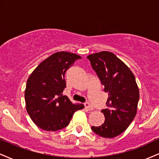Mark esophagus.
<instances>
[{
  "label": "esophagus",
  "mask_w": 159,
  "mask_h": 159,
  "mask_svg": "<svg viewBox=\"0 0 159 159\" xmlns=\"http://www.w3.org/2000/svg\"><path fill=\"white\" fill-rule=\"evenodd\" d=\"M84 106H85V108L87 109L88 111H92L93 110V107L92 106V105H90L89 102H86L84 103Z\"/></svg>",
  "instance_id": "1"
}]
</instances>
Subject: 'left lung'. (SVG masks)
<instances>
[{
	"instance_id": "8db88e82",
	"label": "left lung",
	"mask_w": 159,
	"mask_h": 159,
	"mask_svg": "<svg viewBox=\"0 0 159 159\" xmlns=\"http://www.w3.org/2000/svg\"><path fill=\"white\" fill-rule=\"evenodd\" d=\"M91 66L108 93L107 108L101 111L104 123L91 129L102 138H112L125 132L134 120L139 100V89L135 78L121 60L109 52L87 56Z\"/></svg>"
}]
</instances>
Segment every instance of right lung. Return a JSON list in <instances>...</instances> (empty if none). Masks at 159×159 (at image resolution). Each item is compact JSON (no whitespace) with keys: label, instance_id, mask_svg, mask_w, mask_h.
I'll use <instances>...</instances> for the list:
<instances>
[{"label":"right lung","instance_id":"right-lung-1","mask_svg":"<svg viewBox=\"0 0 159 159\" xmlns=\"http://www.w3.org/2000/svg\"><path fill=\"white\" fill-rule=\"evenodd\" d=\"M81 57L60 52L44 60L27 81L26 110L34 123L46 131L61 130L69 125L74 113L84 108L75 105L62 93L66 87V72Z\"/></svg>","mask_w":159,"mask_h":159}]
</instances>
